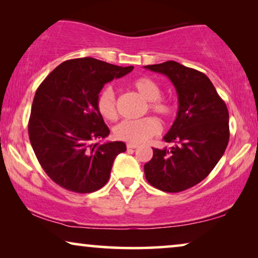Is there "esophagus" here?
Wrapping results in <instances>:
<instances>
[{
	"instance_id": "34e87169",
	"label": "esophagus",
	"mask_w": 258,
	"mask_h": 258,
	"mask_svg": "<svg viewBox=\"0 0 258 258\" xmlns=\"http://www.w3.org/2000/svg\"><path fill=\"white\" fill-rule=\"evenodd\" d=\"M137 147H139L137 143H126V148H128V149H135Z\"/></svg>"
}]
</instances>
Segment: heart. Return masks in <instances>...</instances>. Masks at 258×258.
Instances as JSON below:
<instances>
[{
	"mask_svg": "<svg viewBox=\"0 0 258 258\" xmlns=\"http://www.w3.org/2000/svg\"><path fill=\"white\" fill-rule=\"evenodd\" d=\"M135 88L141 96L148 102V107L155 114L163 119L172 117L175 108L167 98L161 97L162 88L151 77L142 76L133 81ZM96 108L98 114L108 121H115L117 118L116 98L114 90L110 87H105L100 91L96 98ZM161 126L156 118L148 116L141 119H125L115 126L114 134L116 139L125 141L128 143H142L150 137L157 135Z\"/></svg>",
	"mask_w": 258,
	"mask_h": 258,
	"instance_id": "obj_1",
	"label": "heart"
}]
</instances>
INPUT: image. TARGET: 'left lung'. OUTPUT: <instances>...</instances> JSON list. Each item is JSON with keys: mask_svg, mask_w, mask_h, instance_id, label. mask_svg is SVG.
Returning <instances> with one entry per match:
<instances>
[{"mask_svg": "<svg viewBox=\"0 0 258 258\" xmlns=\"http://www.w3.org/2000/svg\"><path fill=\"white\" fill-rule=\"evenodd\" d=\"M163 74L178 96L175 122L163 140L174 146L153 148L144 164L147 181L165 192H179L203 181L223 156L229 142V112L203 73L175 61L146 66Z\"/></svg>", "mask_w": 258, "mask_h": 258, "instance_id": "1", "label": "left lung"}]
</instances>
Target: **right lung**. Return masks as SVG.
Masks as SVG:
<instances>
[{
  "label": "right lung",
  "instance_id": "right-lung-1",
  "mask_svg": "<svg viewBox=\"0 0 258 258\" xmlns=\"http://www.w3.org/2000/svg\"><path fill=\"white\" fill-rule=\"evenodd\" d=\"M134 69L93 57L68 59L37 88L28 123L41 167L62 188L79 194L101 189L125 143L95 142L110 130L98 114L96 98L105 83Z\"/></svg>",
  "mask_w": 258,
  "mask_h": 258
}]
</instances>
